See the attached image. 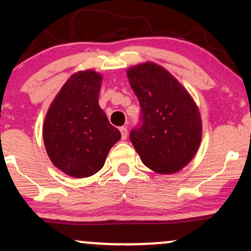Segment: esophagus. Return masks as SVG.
<instances>
[{
    "label": "esophagus",
    "instance_id": "obj_1",
    "mask_svg": "<svg viewBox=\"0 0 251 251\" xmlns=\"http://www.w3.org/2000/svg\"><path fill=\"white\" fill-rule=\"evenodd\" d=\"M119 131H120V134H122V139H123V140H125V139L127 138V134H128L127 128L124 127V126H123V127L119 128Z\"/></svg>",
    "mask_w": 251,
    "mask_h": 251
}]
</instances>
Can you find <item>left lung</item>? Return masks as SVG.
Here are the masks:
<instances>
[{
  "instance_id": "8db88e82",
  "label": "left lung",
  "mask_w": 251,
  "mask_h": 251,
  "mask_svg": "<svg viewBox=\"0 0 251 251\" xmlns=\"http://www.w3.org/2000/svg\"><path fill=\"white\" fill-rule=\"evenodd\" d=\"M127 77L140 104V120L129 132V140L151 170L177 173L201 144L198 107L182 84L156 63L129 68Z\"/></svg>"
}]
</instances>
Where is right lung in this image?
<instances>
[{"label":"right lung","instance_id":"obj_1","mask_svg":"<svg viewBox=\"0 0 251 251\" xmlns=\"http://www.w3.org/2000/svg\"><path fill=\"white\" fill-rule=\"evenodd\" d=\"M102 76L78 72L50 104L44 124V142L53 164L69 176L83 178L102 169L107 153L120 139L98 105Z\"/></svg>","mask_w":251,"mask_h":251}]
</instances>
